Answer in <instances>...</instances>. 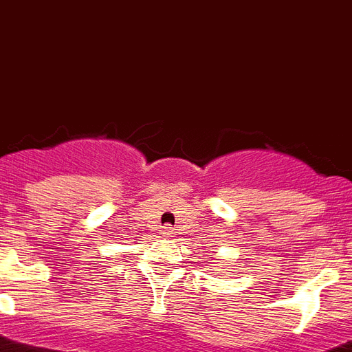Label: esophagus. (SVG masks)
Here are the masks:
<instances>
[{"label":"esophagus","mask_w":352,"mask_h":352,"mask_svg":"<svg viewBox=\"0 0 352 352\" xmlns=\"http://www.w3.org/2000/svg\"><path fill=\"white\" fill-rule=\"evenodd\" d=\"M163 235H170V228H164Z\"/></svg>","instance_id":"1"}]
</instances>
